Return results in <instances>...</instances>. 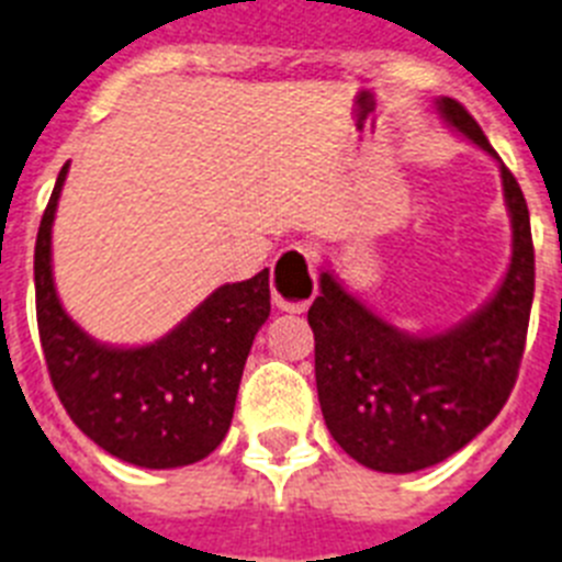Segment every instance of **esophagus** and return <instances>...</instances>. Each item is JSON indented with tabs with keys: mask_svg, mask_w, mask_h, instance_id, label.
Returning <instances> with one entry per match:
<instances>
[{
	"mask_svg": "<svg viewBox=\"0 0 562 562\" xmlns=\"http://www.w3.org/2000/svg\"><path fill=\"white\" fill-rule=\"evenodd\" d=\"M271 294L277 308L302 314L316 296V271L311 248L288 246L271 268Z\"/></svg>",
	"mask_w": 562,
	"mask_h": 562,
	"instance_id": "34e87169",
	"label": "esophagus"
}]
</instances>
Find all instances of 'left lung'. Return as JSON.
<instances>
[{
    "instance_id": "left-lung-1",
    "label": "left lung",
    "mask_w": 562,
    "mask_h": 562,
    "mask_svg": "<svg viewBox=\"0 0 562 562\" xmlns=\"http://www.w3.org/2000/svg\"><path fill=\"white\" fill-rule=\"evenodd\" d=\"M441 119L501 164L470 112L438 99ZM512 217V260L492 300L441 334H407L348 294L330 271L308 311L316 393L330 436L375 472L441 463L504 409L524 359L535 296V246L526 198L501 164Z\"/></svg>"
}]
</instances>
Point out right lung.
I'll list each match as a JSON object with an SVG mask.
<instances>
[{"label":"right lung","mask_w":562,"mask_h":562,"mask_svg":"<svg viewBox=\"0 0 562 562\" xmlns=\"http://www.w3.org/2000/svg\"><path fill=\"white\" fill-rule=\"evenodd\" d=\"M70 164L61 166L33 257L47 373L67 416L101 450L146 470L206 458L232 427L248 350L271 314L268 268L221 285L153 345L112 348L78 328L53 282L50 234Z\"/></svg>","instance_id":"obj_1"}]
</instances>
